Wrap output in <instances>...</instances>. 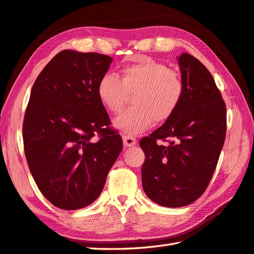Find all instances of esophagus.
I'll return each mask as SVG.
<instances>
[{"mask_svg":"<svg viewBox=\"0 0 254 254\" xmlns=\"http://www.w3.org/2000/svg\"><path fill=\"white\" fill-rule=\"evenodd\" d=\"M135 143H136V140L133 136H131V135H124L123 136V144H124V146H126V147L134 146V145H135Z\"/></svg>","mask_w":254,"mask_h":254,"instance_id":"34e87169","label":"esophagus"}]
</instances>
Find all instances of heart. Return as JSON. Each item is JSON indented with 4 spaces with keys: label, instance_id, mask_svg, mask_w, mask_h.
Returning a JSON list of instances; mask_svg holds the SVG:
<instances>
[{
    "label": "heart",
    "instance_id": "obj_1",
    "mask_svg": "<svg viewBox=\"0 0 254 254\" xmlns=\"http://www.w3.org/2000/svg\"><path fill=\"white\" fill-rule=\"evenodd\" d=\"M135 92V107L124 111L114 127L128 135H136L150 128L154 121H164L177 110L185 93L182 77L167 64L142 58L121 69V79L104 73L97 84V94L102 106L111 113L120 112L128 97Z\"/></svg>",
    "mask_w": 254,
    "mask_h": 254
}]
</instances>
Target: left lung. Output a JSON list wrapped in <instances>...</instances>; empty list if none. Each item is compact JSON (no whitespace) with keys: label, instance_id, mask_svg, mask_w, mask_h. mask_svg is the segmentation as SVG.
<instances>
[{"label":"left lung","instance_id":"1","mask_svg":"<svg viewBox=\"0 0 254 254\" xmlns=\"http://www.w3.org/2000/svg\"><path fill=\"white\" fill-rule=\"evenodd\" d=\"M185 84L177 110L161 127L140 140L145 154L142 185L164 207H184L207 190L227 131V109L209 70L190 54L178 58ZM161 139L170 143L161 146Z\"/></svg>","mask_w":254,"mask_h":254}]
</instances>
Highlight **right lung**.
Returning <instances> with one entry per match:
<instances>
[{
    "instance_id": "add662e5",
    "label": "right lung",
    "mask_w": 254,
    "mask_h": 254,
    "mask_svg": "<svg viewBox=\"0 0 254 254\" xmlns=\"http://www.w3.org/2000/svg\"><path fill=\"white\" fill-rule=\"evenodd\" d=\"M111 62L107 55L66 49L33 84L23 122L24 152L39 190L61 209H80L96 200L122 151V137L97 94Z\"/></svg>"
}]
</instances>
